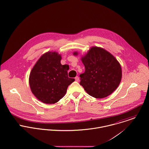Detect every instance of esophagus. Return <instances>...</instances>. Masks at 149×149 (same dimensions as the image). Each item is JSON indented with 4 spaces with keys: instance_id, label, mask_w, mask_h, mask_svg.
Returning a JSON list of instances; mask_svg holds the SVG:
<instances>
[{
    "instance_id": "1",
    "label": "esophagus",
    "mask_w": 149,
    "mask_h": 149,
    "mask_svg": "<svg viewBox=\"0 0 149 149\" xmlns=\"http://www.w3.org/2000/svg\"><path fill=\"white\" fill-rule=\"evenodd\" d=\"M75 81H77V82H78L79 81V77L77 76V77H76L75 78Z\"/></svg>"
}]
</instances>
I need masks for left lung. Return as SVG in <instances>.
<instances>
[{
	"instance_id": "8db88e82",
	"label": "left lung",
	"mask_w": 149,
	"mask_h": 149,
	"mask_svg": "<svg viewBox=\"0 0 149 149\" xmlns=\"http://www.w3.org/2000/svg\"><path fill=\"white\" fill-rule=\"evenodd\" d=\"M74 55L78 53L74 52ZM85 71L80 77V85L90 95L96 98L107 97L118 88L122 77L119 61L108 51L92 47L81 58Z\"/></svg>"
}]
</instances>
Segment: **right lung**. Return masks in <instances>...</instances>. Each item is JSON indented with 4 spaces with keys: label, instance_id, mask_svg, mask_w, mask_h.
Masks as SVG:
<instances>
[{
    "label": "right lung",
    "instance_id": "add662e5",
    "mask_svg": "<svg viewBox=\"0 0 149 149\" xmlns=\"http://www.w3.org/2000/svg\"><path fill=\"white\" fill-rule=\"evenodd\" d=\"M61 59L57 52H47L37 60L30 72V90L43 103L58 102L65 94L68 86L75 81L68 78L69 66L62 65Z\"/></svg>",
    "mask_w": 149,
    "mask_h": 149
}]
</instances>
